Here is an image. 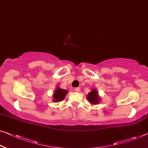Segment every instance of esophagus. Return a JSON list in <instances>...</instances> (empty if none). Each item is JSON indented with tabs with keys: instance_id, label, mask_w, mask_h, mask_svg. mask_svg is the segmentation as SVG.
<instances>
[{
	"instance_id": "esophagus-1",
	"label": "esophagus",
	"mask_w": 148,
	"mask_h": 148,
	"mask_svg": "<svg viewBox=\"0 0 148 148\" xmlns=\"http://www.w3.org/2000/svg\"><path fill=\"white\" fill-rule=\"evenodd\" d=\"M74 90H75V91H76V92H80L81 88L79 87H76V88H75Z\"/></svg>"
}]
</instances>
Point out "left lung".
<instances>
[{"instance_id":"obj_1","label":"left lung","mask_w":148,"mask_h":148,"mask_svg":"<svg viewBox=\"0 0 148 148\" xmlns=\"http://www.w3.org/2000/svg\"><path fill=\"white\" fill-rule=\"evenodd\" d=\"M87 99L88 102L92 104H97L100 102V98L99 96V92L94 88L87 95Z\"/></svg>"}]
</instances>
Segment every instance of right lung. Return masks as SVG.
I'll return each instance as SVG.
<instances>
[{"label": "right lung", "mask_w": 148, "mask_h": 148, "mask_svg": "<svg viewBox=\"0 0 148 148\" xmlns=\"http://www.w3.org/2000/svg\"><path fill=\"white\" fill-rule=\"evenodd\" d=\"M68 93V90H65V89H61L60 87H57L53 95V102H56V103H58V102L62 101L63 99H65V96Z\"/></svg>", "instance_id": "right-lung-1"}]
</instances>
